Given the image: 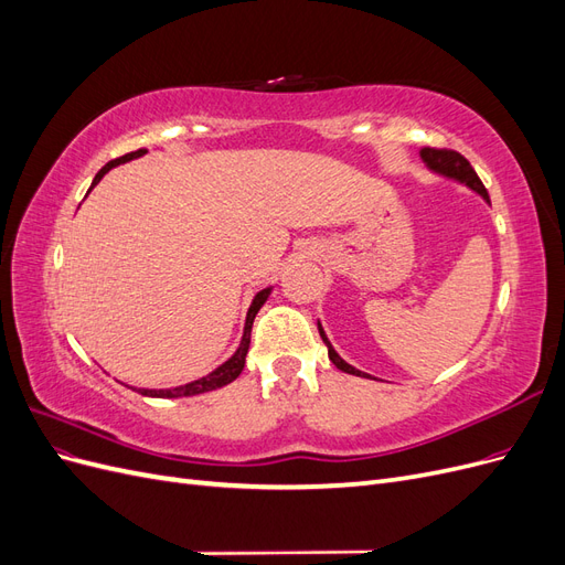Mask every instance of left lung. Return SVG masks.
I'll return each mask as SVG.
<instances>
[{"label": "left lung", "instance_id": "1", "mask_svg": "<svg viewBox=\"0 0 565 565\" xmlns=\"http://www.w3.org/2000/svg\"><path fill=\"white\" fill-rule=\"evenodd\" d=\"M422 160H424L426 164H429V167L434 169V172H438V174H443V177L457 179V181H461V183H467L469 188H473L476 193H481V195L490 202L483 181L478 179V174L473 172V167L469 164V160H467L465 156H461V152L450 150V148H431V146H426V148H422ZM318 330H320V337H322L324 344H328L330 361H332L341 372L355 374V377H370V374H365V372H361V370L351 367L347 361H341L339 353L332 349V344L328 341V337H324V332H322L320 324H318Z\"/></svg>", "mask_w": 565, "mask_h": 565}]
</instances>
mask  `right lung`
I'll list each match as a JSON object with an SVG mask.
<instances>
[{
  "mask_svg": "<svg viewBox=\"0 0 565 565\" xmlns=\"http://www.w3.org/2000/svg\"><path fill=\"white\" fill-rule=\"evenodd\" d=\"M143 152H148V150H146V148H139V150H134V152H127V156H122V158H115V160H110V162H108L104 169H100V172L94 177L92 188H94L100 179H104V174H108L113 167L122 164V162H129V160H134V158H141ZM92 188H89V191H92ZM268 295H270V287H268V289H262V292L254 297V301H252V306H249V311H247L245 334H243L241 347H237L235 355H233V358H228V361H226L224 365L216 367L212 374H207V377H202V380L191 382V384H185V386H174V388H139L141 396H150V398H181V396H198V393L214 391V388H221V386L231 384L233 380H237V374H241V372H243V367H245V355H247V349H249L252 322H254L256 313H259V309L264 306V301L268 299Z\"/></svg>",
  "mask_w": 565,
  "mask_h": 565,
  "instance_id": "right-lung-1",
  "label": "right lung"
}]
</instances>
